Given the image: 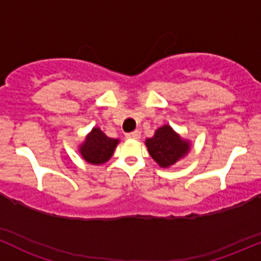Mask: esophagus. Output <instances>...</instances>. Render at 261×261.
Wrapping results in <instances>:
<instances>
[{"instance_id":"esophagus-1","label":"esophagus","mask_w":261,"mask_h":261,"mask_svg":"<svg viewBox=\"0 0 261 261\" xmlns=\"http://www.w3.org/2000/svg\"><path fill=\"white\" fill-rule=\"evenodd\" d=\"M126 138H127L128 140H139L140 138H141V133L138 130H135L130 134H126Z\"/></svg>"}]
</instances>
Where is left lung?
<instances>
[{
  "label": "left lung",
  "mask_w": 261,
  "mask_h": 261,
  "mask_svg": "<svg viewBox=\"0 0 261 261\" xmlns=\"http://www.w3.org/2000/svg\"><path fill=\"white\" fill-rule=\"evenodd\" d=\"M145 145L153 161L163 169L175 165L191 150V142L181 138L170 125L159 127L152 138L145 140Z\"/></svg>",
  "instance_id": "1"
}]
</instances>
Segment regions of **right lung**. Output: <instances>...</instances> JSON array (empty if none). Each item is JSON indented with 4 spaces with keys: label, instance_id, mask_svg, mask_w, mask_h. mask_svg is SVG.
<instances>
[{
    "label": "right lung",
    "instance_id": "right-lung-1",
    "mask_svg": "<svg viewBox=\"0 0 261 261\" xmlns=\"http://www.w3.org/2000/svg\"><path fill=\"white\" fill-rule=\"evenodd\" d=\"M119 142L120 139L109 138L100 127L95 126L87 134L84 142L79 145V153L86 163L91 165H102L108 163L114 155Z\"/></svg>",
    "mask_w": 261,
    "mask_h": 261
}]
</instances>
